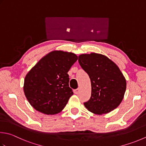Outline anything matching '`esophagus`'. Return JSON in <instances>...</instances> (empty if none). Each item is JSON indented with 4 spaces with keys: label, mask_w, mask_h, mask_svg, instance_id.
<instances>
[{
    "label": "esophagus",
    "mask_w": 146,
    "mask_h": 146,
    "mask_svg": "<svg viewBox=\"0 0 146 146\" xmlns=\"http://www.w3.org/2000/svg\"><path fill=\"white\" fill-rule=\"evenodd\" d=\"M80 89L79 88H76V89L74 90V93H75V94H78L80 92Z\"/></svg>",
    "instance_id": "34e87169"
}]
</instances>
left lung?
<instances>
[{"mask_svg":"<svg viewBox=\"0 0 146 146\" xmlns=\"http://www.w3.org/2000/svg\"><path fill=\"white\" fill-rule=\"evenodd\" d=\"M78 62L91 82V96L84 103L85 107L96 115L116 109L127 88L126 79L118 66L107 56L95 52L81 54Z\"/></svg>","mask_w":146,"mask_h":146,"instance_id":"8db88e82","label":"left lung"}]
</instances>
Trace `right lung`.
<instances>
[{"label": "right lung", "instance_id": "obj_1", "mask_svg": "<svg viewBox=\"0 0 146 146\" xmlns=\"http://www.w3.org/2000/svg\"><path fill=\"white\" fill-rule=\"evenodd\" d=\"M77 59L74 53L53 50L39 60L24 81L25 95L31 106L46 115L64 109L73 94L68 72Z\"/></svg>", "mask_w": 146, "mask_h": 146}]
</instances>
